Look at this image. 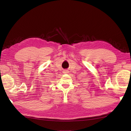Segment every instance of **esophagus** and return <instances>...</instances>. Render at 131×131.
I'll use <instances>...</instances> for the list:
<instances>
[{
    "instance_id": "obj_1",
    "label": "esophagus",
    "mask_w": 131,
    "mask_h": 131,
    "mask_svg": "<svg viewBox=\"0 0 131 131\" xmlns=\"http://www.w3.org/2000/svg\"><path fill=\"white\" fill-rule=\"evenodd\" d=\"M66 72H67V71H66V72H65V73H66Z\"/></svg>"
}]
</instances>
